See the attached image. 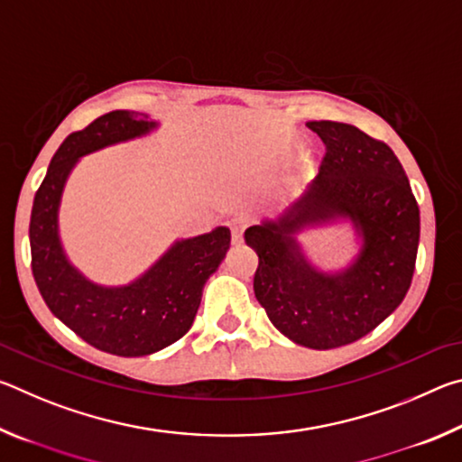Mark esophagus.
Here are the masks:
<instances>
[{
    "label": "esophagus",
    "instance_id": "obj_1",
    "mask_svg": "<svg viewBox=\"0 0 462 462\" xmlns=\"http://www.w3.org/2000/svg\"><path fill=\"white\" fill-rule=\"evenodd\" d=\"M230 230H232V242H234V245H240L242 236H245V230H246V220H245V217H238L236 222H232Z\"/></svg>",
    "mask_w": 462,
    "mask_h": 462
}]
</instances>
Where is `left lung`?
<instances>
[{
    "instance_id": "1",
    "label": "left lung",
    "mask_w": 462,
    "mask_h": 462,
    "mask_svg": "<svg viewBox=\"0 0 462 462\" xmlns=\"http://www.w3.org/2000/svg\"><path fill=\"white\" fill-rule=\"evenodd\" d=\"M326 146L308 193L279 222L250 226L259 254L254 295L287 338L328 350L374 330L403 301L420 242V208L408 175L383 140L350 124L311 120ZM350 217L364 234L357 263L336 276L302 259L292 232L306 223Z\"/></svg>"
}]
</instances>
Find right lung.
<instances>
[{"label":"right lung","mask_w":462,"mask_h":462,"mask_svg":"<svg viewBox=\"0 0 462 462\" xmlns=\"http://www.w3.org/2000/svg\"><path fill=\"white\" fill-rule=\"evenodd\" d=\"M156 126L146 114L116 109L73 132L54 152L30 216L32 275L46 306L62 324L104 353L143 356L183 338L193 324L201 289L230 248V230L175 242L154 267L126 287H99L62 253L57 212L62 187L79 156L143 136Z\"/></svg>","instance_id":"obj_1"}]
</instances>
